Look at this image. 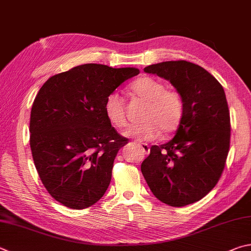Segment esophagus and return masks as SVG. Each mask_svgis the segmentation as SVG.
<instances>
[{"mask_svg": "<svg viewBox=\"0 0 251 251\" xmlns=\"http://www.w3.org/2000/svg\"><path fill=\"white\" fill-rule=\"evenodd\" d=\"M136 144H137L138 147L141 149V151H143L145 154H148L149 153L150 148H149L148 144H146V143H136Z\"/></svg>", "mask_w": 251, "mask_h": 251, "instance_id": "obj_1", "label": "esophagus"}]
</instances>
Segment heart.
<instances>
[{
    "label": "heart",
    "instance_id": "heart-1",
    "mask_svg": "<svg viewBox=\"0 0 251 251\" xmlns=\"http://www.w3.org/2000/svg\"><path fill=\"white\" fill-rule=\"evenodd\" d=\"M136 98L147 103L143 121L145 123L127 128L123 135L136 141L156 139L160 131L170 135L176 131L183 120L184 101L176 90L166 89L162 82L150 76H141L129 86ZM104 113L107 121L116 128L126 125V108L120 94L111 93L104 103Z\"/></svg>",
    "mask_w": 251,
    "mask_h": 251
}]
</instances>
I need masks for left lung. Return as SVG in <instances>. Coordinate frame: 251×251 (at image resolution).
<instances>
[{"mask_svg": "<svg viewBox=\"0 0 251 251\" xmlns=\"http://www.w3.org/2000/svg\"><path fill=\"white\" fill-rule=\"evenodd\" d=\"M147 74L171 82L184 101L176 136L153 145L141 172L154 197L170 206L203 199L224 170L230 145V116L222 84L202 67L177 60L146 67Z\"/></svg>", "mask_w": 251, "mask_h": 251, "instance_id": "1", "label": "left lung"}]
</instances>
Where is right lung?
<instances>
[{"label":"right lung","mask_w":251,"mask_h":251,"mask_svg":"<svg viewBox=\"0 0 251 251\" xmlns=\"http://www.w3.org/2000/svg\"><path fill=\"white\" fill-rule=\"evenodd\" d=\"M136 68L86 63L49 78L30 112V149L48 193L65 206L83 209L110 185L114 159L128 139L117 133L104 103Z\"/></svg>","instance_id":"add662e5"}]
</instances>
